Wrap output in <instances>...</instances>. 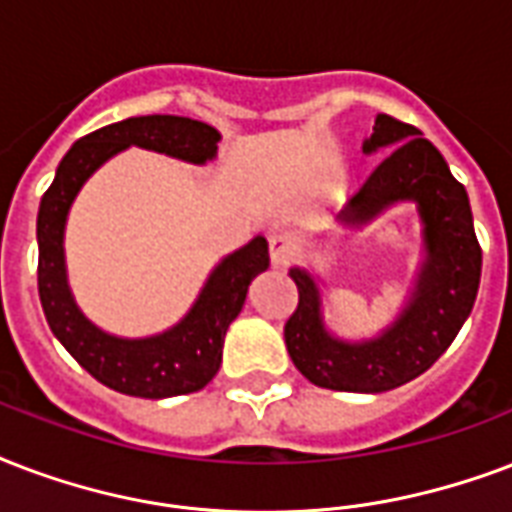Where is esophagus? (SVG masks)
Here are the masks:
<instances>
[{"label": "esophagus", "mask_w": 512, "mask_h": 512, "mask_svg": "<svg viewBox=\"0 0 512 512\" xmlns=\"http://www.w3.org/2000/svg\"><path fill=\"white\" fill-rule=\"evenodd\" d=\"M268 249H271V265L273 268H287L295 260L298 244L290 233H271L268 236Z\"/></svg>", "instance_id": "1"}]
</instances>
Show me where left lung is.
Wrapping results in <instances>:
<instances>
[{
	"label": "left lung",
	"instance_id": "obj_1",
	"mask_svg": "<svg viewBox=\"0 0 512 512\" xmlns=\"http://www.w3.org/2000/svg\"><path fill=\"white\" fill-rule=\"evenodd\" d=\"M392 150L338 214L343 228H362L395 204H413L421 222V263L403 311L373 338L349 341L325 322L319 279L290 268L298 308L284 325L295 368L322 389L389 392L429 370L473 311L481 284V247L464 185L419 128L378 115L362 152Z\"/></svg>",
	"mask_w": 512,
	"mask_h": 512
}]
</instances>
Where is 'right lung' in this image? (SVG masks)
<instances>
[{
  "label": "right lung",
  "instance_id": "right-lung-1",
  "mask_svg": "<svg viewBox=\"0 0 512 512\" xmlns=\"http://www.w3.org/2000/svg\"><path fill=\"white\" fill-rule=\"evenodd\" d=\"M217 142L220 131L201 120L177 115L128 117L77 139L58 163L53 185L42 195L37 214L42 311L64 349L96 381L115 392L161 400L204 389L220 370L225 333L244 308L249 284L268 268V241L255 236L222 257L206 276L190 311L174 327L147 338H120L93 325L69 290L64 255L69 209L85 182L112 155L128 147L155 150L177 161L204 166L217 158Z\"/></svg>",
  "mask_w": 512,
  "mask_h": 512
}]
</instances>
